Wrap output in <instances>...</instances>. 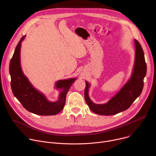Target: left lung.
<instances>
[{
	"label": "left lung",
	"instance_id": "1",
	"mask_svg": "<svg viewBox=\"0 0 156 156\" xmlns=\"http://www.w3.org/2000/svg\"><path fill=\"white\" fill-rule=\"evenodd\" d=\"M135 59L132 76L121 89L108 102L105 104H95L88 96L90 87L88 82H85L86 87L84 97L87 104L91 111L103 115H111L118 114L129 109L134 101L140 95L144 86V78L146 74L147 66L145 62L143 50L136 39Z\"/></svg>",
	"mask_w": 156,
	"mask_h": 156
}]
</instances>
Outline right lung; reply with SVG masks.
Returning <instances> with one entry per match:
<instances>
[{"mask_svg":"<svg viewBox=\"0 0 156 156\" xmlns=\"http://www.w3.org/2000/svg\"><path fill=\"white\" fill-rule=\"evenodd\" d=\"M23 36L16 45L10 60L9 72L11 76V87L14 96L29 112L41 115H53L63 109L66 103L67 93L77 79L70 78L58 80L55 87L61 90L58 100L49 101L44 94L38 91L31 84L24 74L20 63V50Z\"/></svg>","mask_w":156,"mask_h":156,"instance_id":"1","label":"right lung"}]
</instances>
